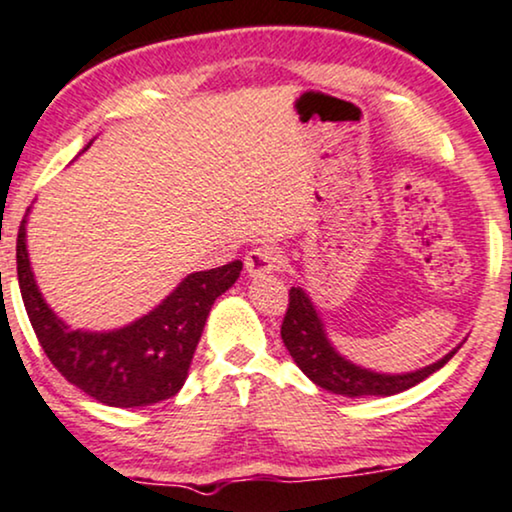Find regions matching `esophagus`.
I'll list each match as a JSON object with an SVG mask.
<instances>
[{"label":"esophagus","mask_w":512,"mask_h":512,"mask_svg":"<svg viewBox=\"0 0 512 512\" xmlns=\"http://www.w3.org/2000/svg\"><path fill=\"white\" fill-rule=\"evenodd\" d=\"M282 258H280V251L275 249V246H256V249H251L249 254L244 258V266H246V273L251 277H266L268 273H275L277 268H280Z\"/></svg>","instance_id":"esophagus-1"}]
</instances>
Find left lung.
Instances as JSON below:
<instances>
[{
  "mask_svg": "<svg viewBox=\"0 0 512 512\" xmlns=\"http://www.w3.org/2000/svg\"><path fill=\"white\" fill-rule=\"evenodd\" d=\"M280 334L289 356L294 358V363L299 365V370L308 380L332 391V394L349 396V399L401 394V391L427 380L432 372L444 368L463 344L460 342L456 349H451L439 361L410 372H377L363 368V365L342 356L337 346L330 342V334H327V327L320 318L318 306L313 304L311 294L304 287L289 289V308Z\"/></svg>",
  "mask_w": 512,
  "mask_h": 512,
  "instance_id": "obj_1",
  "label": "left lung"
}]
</instances>
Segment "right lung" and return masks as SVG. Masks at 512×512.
<instances>
[{
  "instance_id": "obj_1",
  "label": "right lung",
  "mask_w": 512,
  "mask_h": 512,
  "mask_svg": "<svg viewBox=\"0 0 512 512\" xmlns=\"http://www.w3.org/2000/svg\"><path fill=\"white\" fill-rule=\"evenodd\" d=\"M28 213L16 242L18 287L33 330L54 368L87 396L113 408L151 406L178 394L211 306L235 285L242 261L189 273L159 306L116 330H73L52 311L37 287L25 239Z\"/></svg>"
}]
</instances>
